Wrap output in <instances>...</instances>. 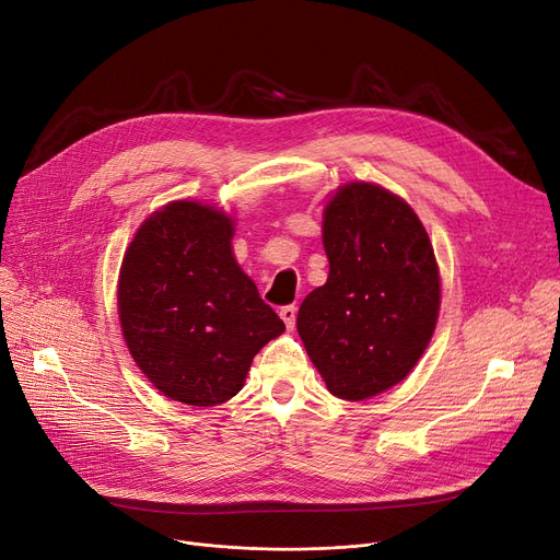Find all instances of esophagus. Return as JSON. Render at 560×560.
I'll list each match as a JSON object with an SVG mask.
<instances>
[{
	"label": "esophagus",
	"mask_w": 560,
	"mask_h": 560,
	"mask_svg": "<svg viewBox=\"0 0 560 560\" xmlns=\"http://www.w3.org/2000/svg\"><path fill=\"white\" fill-rule=\"evenodd\" d=\"M296 305H284V307H280V316H282V322H284V326H287V330H294V326H296Z\"/></svg>",
	"instance_id": "obj_1"
}]
</instances>
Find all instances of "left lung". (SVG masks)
<instances>
[{
	"mask_svg": "<svg viewBox=\"0 0 560 560\" xmlns=\"http://www.w3.org/2000/svg\"><path fill=\"white\" fill-rule=\"evenodd\" d=\"M324 248L328 280L303 301L296 328L328 392L364 401L401 383L433 337L435 253L412 207L369 182L328 200Z\"/></svg>",
	"mask_w": 560,
	"mask_h": 560,
	"instance_id": "left-lung-1",
	"label": "left lung"
}]
</instances>
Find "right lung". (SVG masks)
I'll return each instance as SVG.
<instances>
[{
    "instance_id": "1",
    "label": "right lung",
    "mask_w": 560,
    "mask_h": 560,
    "mask_svg": "<svg viewBox=\"0 0 560 560\" xmlns=\"http://www.w3.org/2000/svg\"><path fill=\"white\" fill-rule=\"evenodd\" d=\"M232 234L223 211L175 200L143 221L122 257L127 349L159 392L186 406L225 404L261 346L284 330L236 264Z\"/></svg>"
}]
</instances>
